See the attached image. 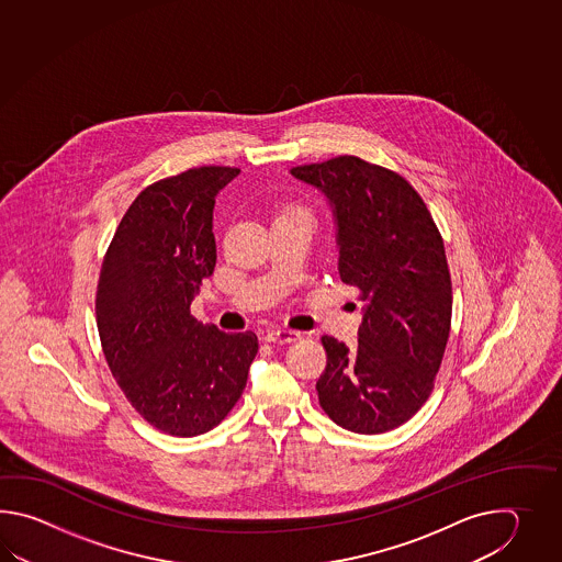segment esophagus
Instances as JSON below:
<instances>
[{
  "instance_id": "34e87169",
  "label": "esophagus",
  "mask_w": 562,
  "mask_h": 562,
  "mask_svg": "<svg viewBox=\"0 0 562 562\" xmlns=\"http://www.w3.org/2000/svg\"><path fill=\"white\" fill-rule=\"evenodd\" d=\"M301 339V334L299 331H293V329H271V331H267L265 334V341H269V344H293V341H297Z\"/></svg>"
}]
</instances>
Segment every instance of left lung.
<instances>
[{
  "label": "left lung",
  "mask_w": 562,
  "mask_h": 562,
  "mask_svg": "<svg viewBox=\"0 0 562 562\" xmlns=\"http://www.w3.org/2000/svg\"><path fill=\"white\" fill-rule=\"evenodd\" d=\"M291 175L329 201L339 277L363 301L356 349L322 337L319 404L346 430H394L426 404L450 335L452 281L440 231L406 179L358 156Z\"/></svg>",
  "instance_id": "8db88e82"
}]
</instances>
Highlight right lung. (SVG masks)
Instances as JSON below:
<instances>
[{
	"label": "right lung",
	"mask_w": 562,
	"mask_h": 562,
	"mask_svg": "<svg viewBox=\"0 0 562 562\" xmlns=\"http://www.w3.org/2000/svg\"><path fill=\"white\" fill-rule=\"evenodd\" d=\"M239 172L191 168L146 187L100 269L95 323L108 368L150 426L179 438L227 418L259 349L252 331L225 334L191 315L215 271L216 194Z\"/></svg>",
	"instance_id": "add662e5"
}]
</instances>
